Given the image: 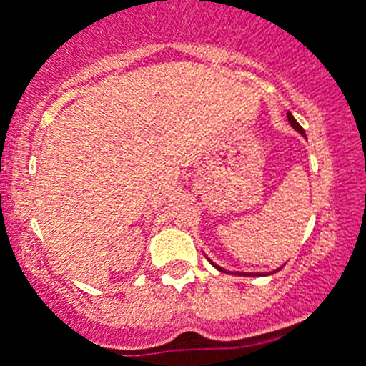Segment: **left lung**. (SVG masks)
<instances>
[{
	"label": "left lung",
	"instance_id": "8db88e82",
	"mask_svg": "<svg viewBox=\"0 0 366 366\" xmlns=\"http://www.w3.org/2000/svg\"><path fill=\"white\" fill-rule=\"evenodd\" d=\"M287 119H289V122H291L292 128L298 129V132L302 133V135H305V132H303V128H302V126L298 124V121H296V119L292 117L291 112H287ZM209 262H211V260H209ZM211 264H213V262H211ZM213 265H214V267L218 269V271H222V272H229V271H224V269H222V267H218L217 264H213ZM231 274H233V272H231ZM237 274H244V276H265V272H264V274H262V272H237Z\"/></svg>",
	"mask_w": 366,
	"mask_h": 366
}]
</instances>
